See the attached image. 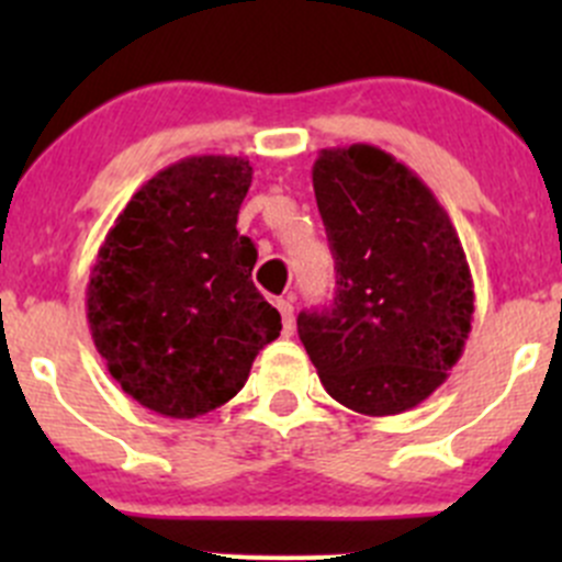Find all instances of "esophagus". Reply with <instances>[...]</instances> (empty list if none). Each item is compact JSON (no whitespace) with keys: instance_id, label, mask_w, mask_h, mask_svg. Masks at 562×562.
Here are the masks:
<instances>
[{"instance_id":"obj_1","label":"esophagus","mask_w":562,"mask_h":562,"mask_svg":"<svg viewBox=\"0 0 562 562\" xmlns=\"http://www.w3.org/2000/svg\"><path fill=\"white\" fill-rule=\"evenodd\" d=\"M277 310H280L282 315V334L291 337L293 328H296V321H293V304L288 302V299H277Z\"/></svg>"}]
</instances>
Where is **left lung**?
Listing matches in <instances>:
<instances>
[{"label": "left lung", "instance_id": "left-lung-1", "mask_svg": "<svg viewBox=\"0 0 562 562\" xmlns=\"http://www.w3.org/2000/svg\"><path fill=\"white\" fill-rule=\"evenodd\" d=\"M313 187L337 293L328 310L299 315V339L339 405L411 411L443 386L473 323L457 228L432 190L378 146L321 149Z\"/></svg>", "mask_w": 562, "mask_h": 562}]
</instances>
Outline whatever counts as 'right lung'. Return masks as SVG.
I'll return each instance as SVG.
<instances>
[{
    "label": "right lung",
    "instance_id": "1",
    "mask_svg": "<svg viewBox=\"0 0 562 562\" xmlns=\"http://www.w3.org/2000/svg\"><path fill=\"white\" fill-rule=\"evenodd\" d=\"M247 157H184L151 176L108 231L87 285V317L108 372L138 405L195 418L225 405L280 313L252 285L239 236Z\"/></svg>",
    "mask_w": 562,
    "mask_h": 562
}]
</instances>
